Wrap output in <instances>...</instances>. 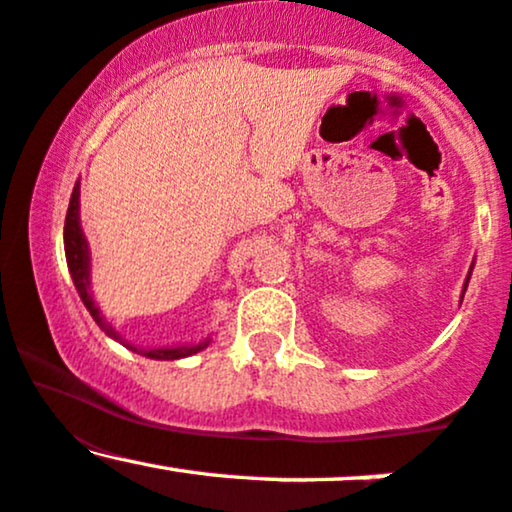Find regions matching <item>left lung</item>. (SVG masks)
<instances>
[{
  "mask_svg": "<svg viewBox=\"0 0 512 512\" xmlns=\"http://www.w3.org/2000/svg\"><path fill=\"white\" fill-rule=\"evenodd\" d=\"M464 291H467V284H464Z\"/></svg>",
  "mask_w": 512,
  "mask_h": 512,
  "instance_id": "left-lung-1",
  "label": "left lung"
}]
</instances>
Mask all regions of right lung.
<instances>
[{
  "mask_svg": "<svg viewBox=\"0 0 512 512\" xmlns=\"http://www.w3.org/2000/svg\"><path fill=\"white\" fill-rule=\"evenodd\" d=\"M64 255H67L69 274H72L76 291H79L81 301H84L88 313H91L93 320H96V325L101 327V330L108 334V337H113L120 344H125L120 339V334H117L113 327H110L108 322L103 320L101 310L96 308L91 293H88V289H91V281H88V245H86V238H84V233H81V226H79V185L74 187L72 199H69L67 219H64ZM207 344L209 342H202V344H195V346H178V349H137V346H129V344H125V346H129V349L137 351V354H142L146 358H158V361H175V358H185V356L197 354V351H202Z\"/></svg>",
  "mask_w": 512,
  "mask_h": 512,
  "instance_id": "obj_1",
  "label": "right lung"
}]
</instances>
